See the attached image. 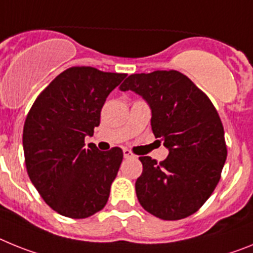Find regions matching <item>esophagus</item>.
Segmentation results:
<instances>
[{
	"label": "esophagus",
	"instance_id": "1",
	"mask_svg": "<svg viewBox=\"0 0 253 253\" xmlns=\"http://www.w3.org/2000/svg\"><path fill=\"white\" fill-rule=\"evenodd\" d=\"M124 157H125V159H128V158H135V155H133V154L131 153V151H129V150L125 149V150H124Z\"/></svg>",
	"mask_w": 253,
	"mask_h": 253
}]
</instances>
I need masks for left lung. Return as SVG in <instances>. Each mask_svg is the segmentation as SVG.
Segmentation results:
<instances>
[{
	"instance_id": "8db88e82",
	"label": "left lung",
	"mask_w": 253,
	"mask_h": 253,
	"mask_svg": "<svg viewBox=\"0 0 253 253\" xmlns=\"http://www.w3.org/2000/svg\"><path fill=\"white\" fill-rule=\"evenodd\" d=\"M120 90H131L148 103L151 129L169 150L162 163L140 157L142 174L135 183L140 205L163 220L187 218L210 197L227 159L218 112L174 70L129 75Z\"/></svg>"
}]
</instances>
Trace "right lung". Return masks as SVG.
Instances as JSON below:
<instances>
[{
	"label": "right lung",
	"instance_id": "obj_1",
	"mask_svg": "<svg viewBox=\"0 0 253 253\" xmlns=\"http://www.w3.org/2000/svg\"><path fill=\"white\" fill-rule=\"evenodd\" d=\"M126 74L71 67L45 87L25 120L23 146L29 178L42 199L72 219L91 216L105 206L124 153L85 148L100 124L107 96Z\"/></svg>",
	"mask_w": 253,
	"mask_h": 253
}]
</instances>
